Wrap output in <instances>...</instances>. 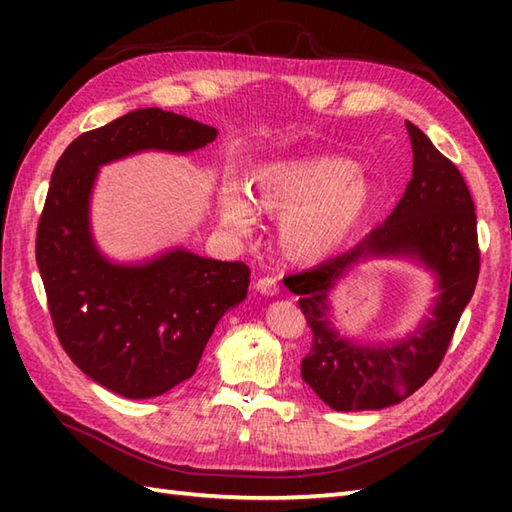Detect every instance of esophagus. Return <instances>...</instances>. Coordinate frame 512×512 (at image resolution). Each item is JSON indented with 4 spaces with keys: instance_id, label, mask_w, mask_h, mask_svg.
Segmentation results:
<instances>
[{
    "instance_id": "obj_1",
    "label": "esophagus",
    "mask_w": 512,
    "mask_h": 512,
    "mask_svg": "<svg viewBox=\"0 0 512 512\" xmlns=\"http://www.w3.org/2000/svg\"><path fill=\"white\" fill-rule=\"evenodd\" d=\"M255 290L262 292V295L273 297V295H277V292H279V281H277V277H270V275L259 277L255 281Z\"/></svg>"
}]
</instances>
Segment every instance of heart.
Masks as SVG:
<instances>
[{"mask_svg": "<svg viewBox=\"0 0 512 512\" xmlns=\"http://www.w3.org/2000/svg\"><path fill=\"white\" fill-rule=\"evenodd\" d=\"M354 171V162L339 156L266 165L253 176V200L237 184L222 189V222L246 235L257 224V211L286 217L281 239L288 255L319 262L352 233L374 200L372 184Z\"/></svg>", "mask_w": 512, "mask_h": 512, "instance_id": "obj_1", "label": "heart"}]
</instances>
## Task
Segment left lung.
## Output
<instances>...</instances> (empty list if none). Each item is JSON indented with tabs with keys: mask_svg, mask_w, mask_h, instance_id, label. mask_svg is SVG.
Wrapping results in <instances>:
<instances>
[{
	"mask_svg": "<svg viewBox=\"0 0 512 512\" xmlns=\"http://www.w3.org/2000/svg\"><path fill=\"white\" fill-rule=\"evenodd\" d=\"M413 171L396 209L352 250L290 275L299 308L312 330L301 378L334 411L383 409L405 400L436 374L453 332L480 277L477 215L460 169L442 156L413 123H405ZM413 254L439 275L441 297L434 317L407 342L361 348L341 340L329 325L327 292L358 258ZM284 279V281H286Z\"/></svg>",
	"mask_w": 512,
	"mask_h": 512,
	"instance_id": "left-lung-1",
	"label": "left lung"
}]
</instances>
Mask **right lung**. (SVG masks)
Instances as JSON below:
<instances>
[{"label": "right lung", "mask_w": 512, "mask_h": 512, "mask_svg": "<svg viewBox=\"0 0 512 512\" xmlns=\"http://www.w3.org/2000/svg\"><path fill=\"white\" fill-rule=\"evenodd\" d=\"M215 136L211 125L147 107L74 138L52 171L35 244L52 325L74 365L114 394L154 398L191 378L215 323L244 301L250 268L189 250L110 264L88 224L96 171L143 149L184 154Z\"/></svg>", "instance_id": "add662e5"}]
</instances>
